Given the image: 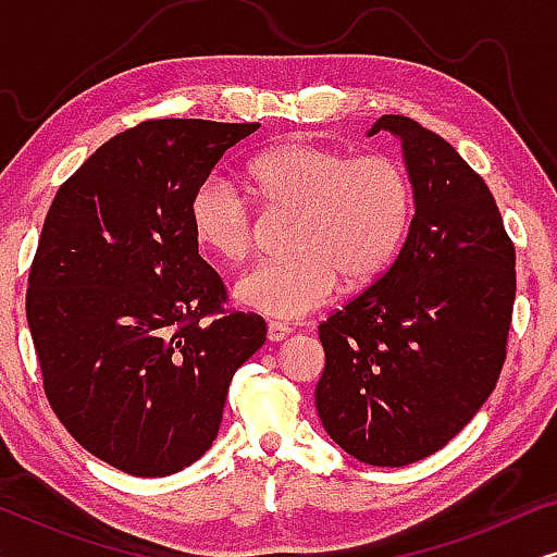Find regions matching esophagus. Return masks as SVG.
Listing matches in <instances>:
<instances>
[{
	"label": "esophagus",
	"instance_id": "esophagus-1",
	"mask_svg": "<svg viewBox=\"0 0 557 557\" xmlns=\"http://www.w3.org/2000/svg\"><path fill=\"white\" fill-rule=\"evenodd\" d=\"M294 330L288 324H281V322H271L269 324V339L271 342H284L288 334H292Z\"/></svg>",
	"mask_w": 557,
	"mask_h": 557
}]
</instances>
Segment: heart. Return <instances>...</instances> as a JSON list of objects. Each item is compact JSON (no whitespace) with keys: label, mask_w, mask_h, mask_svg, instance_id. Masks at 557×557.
Instances as JSON below:
<instances>
[{"label":"heart","mask_w":557,"mask_h":557,"mask_svg":"<svg viewBox=\"0 0 557 557\" xmlns=\"http://www.w3.org/2000/svg\"><path fill=\"white\" fill-rule=\"evenodd\" d=\"M250 177L273 212H292L288 261L258 263L235 284L240 307L276 319H301L324 307L339 278L360 286L380 276L406 240L413 185L398 159L355 157L345 149L292 141L258 154ZM195 238L223 261L256 248L258 225L246 197L223 177H208L189 200Z\"/></svg>","instance_id":"heart-1"}]
</instances>
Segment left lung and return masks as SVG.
Instances as JSON below:
<instances>
[{
  "label": "left lung",
  "mask_w": 557,
  "mask_h": 557,
  "mask_svg": "<svg viewBox=\"0 0 557 557\" xmlns=\"http://www.w3.org/2000/svg\"><path fill=\"white\" fill-rule=\"evenodd\" d=\"M403 144L416 215L375 284L319 324L326 433L370 467L444 448L497 385L517 292L515 246L486 182L451 144L398 113L370 136Z\"/></svg>",
  "instance_id": "1"
}]
</instances>
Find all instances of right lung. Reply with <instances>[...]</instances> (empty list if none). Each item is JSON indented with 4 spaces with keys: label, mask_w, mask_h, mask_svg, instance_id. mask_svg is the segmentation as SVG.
<instances>
[{
    "label": "right lung",
    "mask_w": 557,
    "mask_h": 557,
    "mask_svg": "<svg viewBox=\"0 0 557 557\" xmlns=\"http://www.w3.org/2000/svg\"><path fill=\"white\" fill-rule=\"evenodd\" d=\"M261 124L151 119L60 185L29 269L27 324L50 408L88 454L134 476L189 467L218 436L235 370L265 342L227 311L189 200Z\"/></svg>",
    "instance_id": "1"
}]
</instances>
